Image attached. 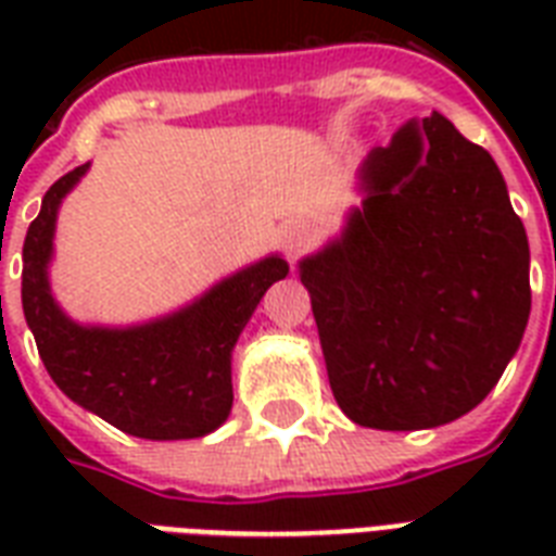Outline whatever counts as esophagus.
I'll return each mask as SVG.
<instances>
[{
    "mask_svg": "<svg viewBox=\"0 0 556 556\" xmlns=\"http://www.w3.org/2000/svg\"><path fill=\"white\" fill-rule=\"evenodd\" d=\"M314 230L312 225H305V222H288L282 227V244H286L288 256H300V253L312 244Z\"/></svg>",
    "mask_w": 556,
    "mask_h": 556,
    "instance_id": "34e87169",
    "label": "esophagus"
}]
</instances>
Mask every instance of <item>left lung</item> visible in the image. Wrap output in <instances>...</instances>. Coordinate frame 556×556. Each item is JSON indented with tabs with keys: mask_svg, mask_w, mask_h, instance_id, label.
Returning <instances> with one entry per match:
<instances>
[{
	"mask_svg": "<svg viewBox=\"0 0 556 556\" xmlns=\"http://www.w3.org/2000/svg\"><path fill=\"white\" fill-rule=\"evenodd\" d=\"M364 190L343 239L300 265L331 392L361 427H439L482 404L519 349L526 227L488 150L439 112L371 150Z\"/></svg>",
	"mask_w": 556,
	"mask_h": 556,
	"instance_id": "1",
	"label": "left lung"
}]
</instances>
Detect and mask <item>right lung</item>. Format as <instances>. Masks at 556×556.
<instances>
[{"mask_svg":"<svg viewBox=\"0 0 556 556\" xmlns=\"http://www.w3.org/2000/svg\"><path fill=\"white\" fill-rule=\"evenodd\" d=\"M89 164L65 173L42 199L22 244V308L48 375L65 395L138 439H199L233 404L230 352L262 294L288 274L277 256L225 279L199 303L138 329H83L48 291L56 207Z\"/></svg>","mask_w":556,"mask_h":556,"instance_id":"1","label":"right lung"}]
</instances>
